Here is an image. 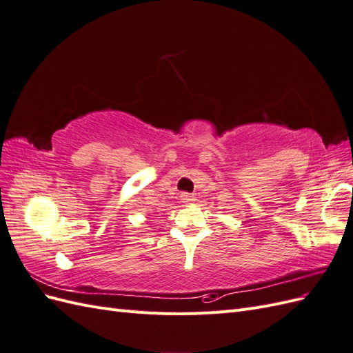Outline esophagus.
Masks as SVG:
<instances>
[{
  "label": "esophagus",
  "instance_id": "obj_1",
  "mask_svg": "<svg viewBox=\"0 0 353 353\" xmlns=\"http://www.w3.org/2000/svg\"><path fill=\"white\" fill-rule=\"evenodd\" d=\"M181 201L185 203V205H193L194 196L191 193H183V194H181Z\"/></svg>",
  "mask_w": 353,
  "mask_h": 353
}]
</instances>
